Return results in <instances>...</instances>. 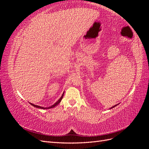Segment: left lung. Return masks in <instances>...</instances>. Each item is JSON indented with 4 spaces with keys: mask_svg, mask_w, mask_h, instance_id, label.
Segmentation results:
<instances>
[{
    "mask_svg": "<svg viewBox=\"0 0 149 149\" xmlns=\"http://www.w3.org/2000/svg\"><path fill=\"white\" fill-rule=\"evenodd\" d=\"M117 105H118V104H117ZM117 105H115V106H112V107H111V109H112V108H113V107H116V106H117Z\"/></svg>",
    "mask_w": 149,
    "mask_h": 149,
    "instance_id": "left-lung-1",
    "label": "left lung"
}]
</instances>
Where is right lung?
Returning <instances> with one entry per match:
<instances>
[{"label":"right lung","instance_id":"right-lung-1","mask_svg":"<svg viewBox=\"0 0 149 149\" xmlns=\"http://www.w3.org/2000/svg\"><path fill=\"white\" fill-rule=\"evenodd\" d=\"M63 94H64V93H63V94H62V96H61V97L59 99V100H58L56 103H55L53 105H52V106H51L50 107H41V106H37V105H35V104H31V103H30L31 105H32L33 106H34L35 107H37V108H40V109H49V108H53V107H55L56 106H57L58 104H59L60 102H61V100H62V98H63Z\"/></svg>","mask_w":149,"mask_h":149}]
</instances>
